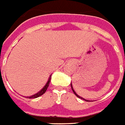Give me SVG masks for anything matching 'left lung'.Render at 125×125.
<instances>
[{
  "label": "left lung",
  "mask_w": 125,
  "mask_h": 125,
  "mask_svg": "<svg viewBox=\"0 0 125 125\" xmlns=\"http://www.w3.org/2000/svg\"><path fill=\"white\" fill-rule=\"evenodd\" d=\"M71 87H72V91H73V93H74V94H75V95H76V96L77 97H79V98L82 99H83V100L86 101H89L86 100V99H84V98H83V97H80L79 95H78L77 94L76 92H75V91H74V90L73 89V87H72V84H71Z\"/></svg>",
  "instance_id": "left-lung-1"
}]
</instances>
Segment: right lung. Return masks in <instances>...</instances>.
I'll return each instance as SVG.
<instances>
[{
	"mask_svg": "<svg viewBox=\"0 0 125 125\" xmlns=\"http://www.w3.org/2000/svg\"><path fill=\"white\" fill-rule=\"evenodd\" d=\"M51 76H52V75H50V77H49L48 81L47 83L45 84V86H44L42 88V89L41 90H40L39 92L37 93V94H35L33 95H31V96H30V97H28L29 99L37 98V97H38L41 96V95H42V94H44L46 92V91L48 87L49 86V84H50V81H51Z\"/></svg>",
	"mask_w": 125,
	"mask_h": 125,
	"instance_id": "add662e5",
	"label": "right lung"
}]
</instances>
